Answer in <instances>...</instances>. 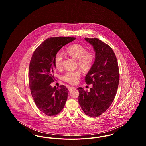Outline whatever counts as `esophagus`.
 <instances>
[{
	"label": "esophagus",
	"instance_id": "obj_1",
	"mask_svg": "<svg viewBox=\"0 0 146 146\" xmlns=\"http://www.w3.org/2000/svg\"><path fill=\"white\" fill-rule=\"evenodd\" d=\"M68 90L72 91V90H74V89H76V88H74V87H73V86H68Z\"/></svg>",
	"mask_w": 146,
	"mask_h": 146
}]
</instances>
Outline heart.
I'll use <instances>...</instances> for the list:
<instances>
[{"instance_id": "heart-1", "label": "heart", "mask_w": 146, "mask_h": 146, "mask_svg": "<svg viewBox=\"0 0 146 146\" xmlns=\"http://www.w3.org/2000/svg\"><path fill=\"white\" fill-rule=\"evenodd\" d=\"M66 53L76 60L78 66L84 71H89L94 64L95 55L92 51H87V49L82 45L73 44L65 50ZM63 56L61 52L56 54L54 63L57 68L62 67ZM81 76V72L79 70L66 72L63 76V80L70 84L78 83Z\"/></svg>"}]
</instances>
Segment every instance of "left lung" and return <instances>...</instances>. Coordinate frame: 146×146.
Masks as SVG:
<instances>
[{
  "instance_id": "8db88e82",
  "label": "left lung",
  "mask_w": 146,
  "mask_h": 146,
  "mask_svg": "<svg viewBox=\"0 0 146 146\" xmlns=\"http://www.w3.org/2000/svg\"><path fill=\"white\" fill-rule=\"evenodd\" d=\"M93 46L95 59L85 78L88 85L92 84L90 91L78 88V101L84 113L97 117L111 105L117 94L119 72L116 56L111 48L97 38H85Z\"/></svg>"
}]
</instances>
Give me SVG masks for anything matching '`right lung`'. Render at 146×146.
<instances>
[{
	"mask_svg": "<svg viewBox=\"0 0 146 146\" xmlns=\"http://www.w3.org/2000/svg\"><path fill=\"white\" fill-rule=\"evenodd\" d=\"M74 37H51L35 50L29 63V88L38 109L48 116L56 115L62 110L67 100L68 90L63 85L52 88L50 84L55 78L56 54L65 45L74 40Z\"/></svg>",
	"mask_w": 146,
	"mask_h": 146,
	"instance_id": "add662e5",
	"label": "right lung"
}]
</instances>
